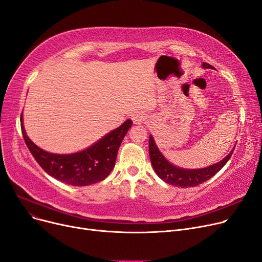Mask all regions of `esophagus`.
<instances>
[{"label": "esophagus", "mask_w": 262, "mask_h": 262, "mask_svg": "<svg viewBox=\"0 0 262 262\" xmlns=\"http://www.w3.org/2000/svg\"><path fill=\"white\" fill-rule=\"evenodd\" d=\"M132 120H133L135 125H140L145 121V117H144L143 113L137 112V113H135V115L132 116Z\"/></svg>", "instance_id": "1"}]
</instances>
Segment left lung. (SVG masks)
Instances as JSON below:
<instances>
[{"label": "left lung", "instance_id": "obj_1", "mask_svg": "<svg viewBox=\"0 0 262 262\" xmlns=\"http://www.w3.org/2000/svg\"><path fill=\"white\" fill-rule=\"evenodd\" d=\"M202 67L214 68L212 65L206 62L202 63ZM234 147L228 155L224 159H222L221 162L216 163L212 166L200 169H185L177 167L170 162H168L166 157L158 150L153 136L150 135L149 138V153L155 173L164 182H166V183L180 187H194L214 177L227 164V162L229 161V158L233 153Z\"/></svg>", "mask_w": 262, "mask_h": 262}]
</instances>
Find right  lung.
<instances>
[{"instance_id": "add662e5", "label": "right lung", "mask_w": 262, "mask_h": 262, "mask_svg": "<svg viewBox=\"0 0 262 262\" xmlns=\"http://www.w3.org/2000/svg\"><path fill=\"white\" fill-rule=\"evenodd\" d=\"M21 130L28 149L38 165L52 178L73 186H86L106 179L115 168L119 147L132 127L126 120L85 150L73 154H54L40 149L29 137L21 115Z\"/></svg>"}]
</instances>
